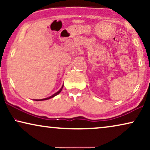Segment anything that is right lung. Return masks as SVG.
<instances>
[{
	"mask_svg": "<svg viewBox=\"0 0 150 150\" xmlns=\"http://www.w3.org/2000/svg\"><path fill=\"white\" fill-rule=\"evenodd\" d=\"M63 86L62 87H61V88L57 92H56V93H54L53 94L52 96H50V97H48V98H44V99H40V100H35V101H42V100H48V99H50V98H54V96H56L57 95H58V94L60 93V92L61 91V90H62V89H63Z\"/></svg>",
	"mask_w": 150,
	"mask_h": 150,
	"instance_id": "right-lung-1",
	"label": "right lung"
}]
</instances>
